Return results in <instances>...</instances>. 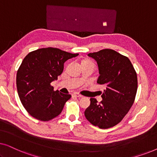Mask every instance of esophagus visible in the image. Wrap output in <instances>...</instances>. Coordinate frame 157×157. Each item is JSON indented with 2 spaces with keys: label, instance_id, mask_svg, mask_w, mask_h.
Returning <instances> with one entry per match:
<instances>
[{
  "label": "esophagus",
  "instance_id": "obj_1",
  "mask_svg": "<svg viewBox=\"0 0 157 157\" xmlns=\"http://www.w3.org/2000/svg\"><path fill=\"white\" fill-rule=\"evenodd\" d=\"M73 96H76V97H78V98H81L83 97L82 95H81V94H78V93H74V94H73Z\"/></svg>",
  "mask_w": 157,
  "mask_h": 157
}]
</instances>
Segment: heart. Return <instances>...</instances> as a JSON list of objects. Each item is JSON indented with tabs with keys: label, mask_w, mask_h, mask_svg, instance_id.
I'll use <instances>...</instances> for the list:
<instances>
[{
	"label": "heart",
	"mask_w": 157,
	"mask_h": 157,
	"mask_svg": "<svg viewBox=\"0 0 157 157\" xmlns=\"http://www.w3.org/2000/svg\"><path fill=\"white\" fill-rule=\"evenodd\" d=\"M83 63H91V64H94L93 62H92L91 61H90V60H84V61L82 62V64Z\"/></svg>",
	"instance_id": "b5f03b06"
}]
</instances>
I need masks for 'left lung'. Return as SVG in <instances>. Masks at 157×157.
I'll list each match as a JSON object with an SVG mask.
<instances>
[{
  "mask_svg": "<svg viewBox=\"0 0 157 157\" xmlns=\"http://www.w3.org/2000/svg\"><path fill=\"white\" fill-rule=\"evenodd\" d=\"M96 61L100 76L97 83L106 89L98 103L91 98L84 115L94 126L109 128L120 123L134 104L137 91V75L130 60L112 49L88 54Z\"/></svg>",
  "mask_w": 157,
  "mask_h": 157,
  "instance_id": "8db88e82",
  "label": "left lung"
}]
</instances>
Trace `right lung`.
<instances>
[{
  "mask_svg": "<svg viewBox=\"0 0 157 157\" xmlns=\"http://www.w3.org/2000/svg\"><path fill=\"white\" fill-rule=\"evenodd\" d=\"M78 55L48 47L31 51L24 58L17 71L16 86L21 101L30 115L48 121L61 113L71 96L53 91L51 83L62 74L63 63Z\"/></svg>",
  "mask_w": 157,
  "mask_h": 157,
  "instance_id": "add662e5",
  "label": "right lung"
}]
</instances>
